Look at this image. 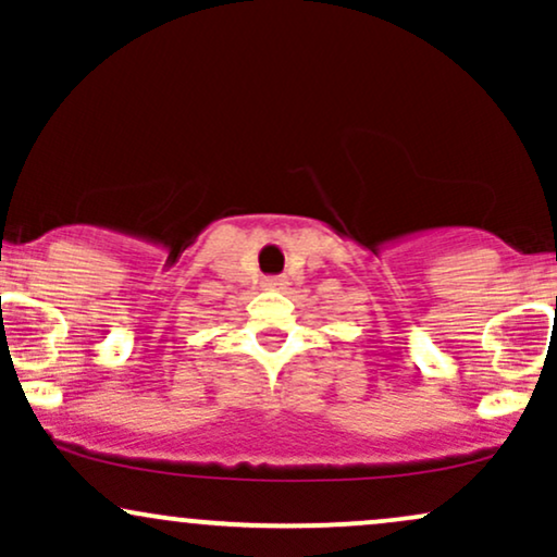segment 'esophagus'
<instances>
[{
  "label": "esophagus",
  "instance_id": "esophagus-1",
  "mask_svg": "<svg viewBox=\"0 0 557 557\" xmlns=\"http://www.w3.org/2000/svg\"><path fill=\"white\" fill-rule=\"evenodd\" d=\"M264 285L267 287H280V285H283V277H270Z\"/></svg>",
  "mask_w": 557,
  "mask_h": 557
}]
</instances>
